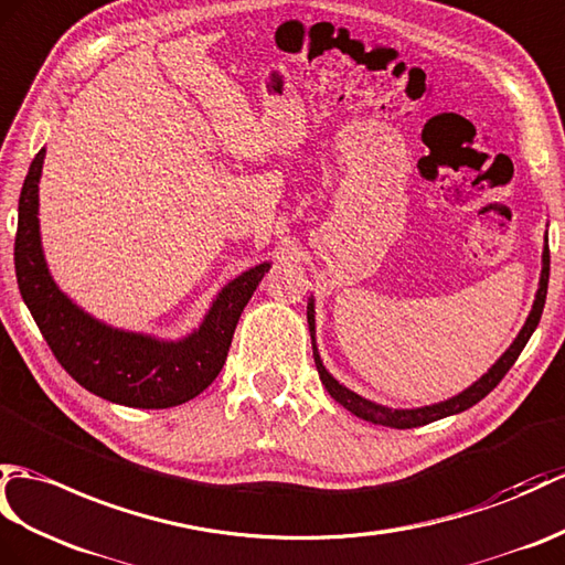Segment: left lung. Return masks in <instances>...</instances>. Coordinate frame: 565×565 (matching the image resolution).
Masks as SVG:
<instances>
[{"instance_id": "left-lung-1", "label": "left lung", "mask_w": 565, "mask_h": 565, "mask_svg": "<svg viewBox=\"0 0 565 565\" xmlns=\"http://www.w3.org/2000/svg\"><path fill=\"white\" fill-rule=\"evenodd\" d=\"M546 288H548V238H546L544 255H542V279H540V288H536V298H534V306H532L527 322H524V327L520 330V334L515 337V342L510 344V349L491 365L489 373H483L475 385L467 387L465 392H460V395L452 397V399H445V402L430 404V406H422V409H390V406L375 404L371 399L356 395V392H351L349 387H344L342 383H339V380H334L330 373H327V369L320 361L318 347H315V306H312V298H310L308 327H310V339H312L315 365H318V373H320L324 390L330 392V395L344 406V409H349L351 414H356L359 418H365V422H373V424H380V426H390V428L426 426L430 422H438V418H445V416H452V414H460V412L469 409V406H475L477 402H481L498 383H501L505 373L513 369V363L518 361L524 344L530 342V337L536 330V324H540L544 300H546Z\"/></svg>"}]
</instances>
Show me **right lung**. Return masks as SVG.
Returning a JSON list of instances; mask_svg holds the SVG:
<instances>
[{
    "instance_id": "1",
    "label": "right lung",
    "mask_w": 565,
    "mask_h": 565,
    "mask_svg": "<svg viewBox=\"0 0 565 565\" xmlns=\"http://www.w3.org/2000/svg\"><path fill=\"white\" fill-rule=\"evenodd\" d=\"M43 159L45 149L35 153L21 188L14 265L23 303L29 306L50 351L78 385L115 404L168 409L196 397L214 383L226 363L235 324L269 271V262L223 286L200 330L180 342L113 330L74 306L50 277L38 228Z\"/></svg>"
}]
</instances>
